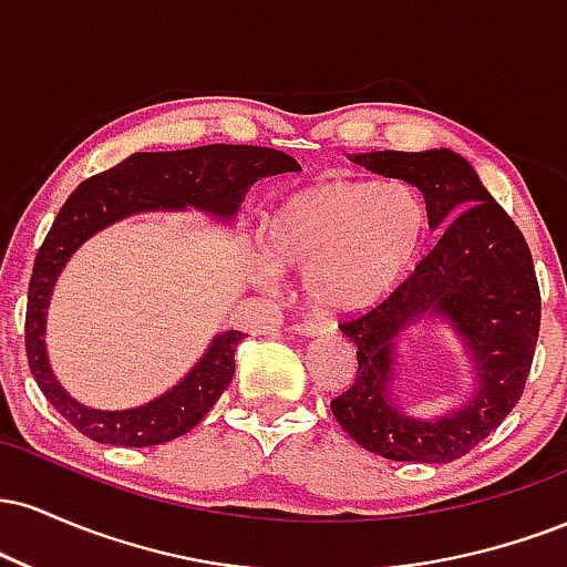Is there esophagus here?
Listing matches in <instances>:
<instances>
[{
  "label": "esophagus",
  "instance_id": "esophagus-1",
  "mask_svg": "<svg viewBox=\"0 0 567 567\" xmlns=\"http://www.w3.org/2000/svg\"><path fill=\"white\" fill-rule=\"evenodd\" d=\"M296 330L303 336H324V333H330V324L322 320H303Z\"/></svg>",
  "mask_w": 567,
  "mask_h": 567
}]
</instances>
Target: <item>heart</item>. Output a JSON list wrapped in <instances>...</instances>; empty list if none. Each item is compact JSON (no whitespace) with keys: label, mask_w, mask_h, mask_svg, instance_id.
Here are the masks:
<instances>
[{"label":"heart","mask_w":567,"mask_h":567,"mask_svg":"<svg viewBox=\"0 0 567 567\" xmlns=\"http://www.w3.org/2000/svg\"><path fill=\"white\" fill-rule=\"evenodd\" d=\"M424 234V197L408 181H328L271 213L266 252L278 271L306 277L317 309L351 315L394 290ZM274 270L261 266L266 285H275Z\"/></svg>","instance_id":"heart-1"}]
</instances>
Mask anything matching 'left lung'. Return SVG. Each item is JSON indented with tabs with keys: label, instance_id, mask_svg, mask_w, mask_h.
Instances as JSON below:
<instances>
[{
	"label": "left lung",
	"instance_id": "1",
	"mask_svg": "<svg viewBox=\"0 0 567 567\" xmlns=\"http://www.w3.org/2000/svg\"><path fill=\"white\" fill-rule=\"evenodd\" d=\"M351 162L419 188L429 226L442 229V237L383 301L338 324L357 343V375L330 410L343 432L370 453L447 464L498 429L525 392L542 328L530 247L470 162L447 148L370 152ZM426 310L454 322L481 370L471 405L440 422L408 420L388 392L393 338Z\"/></svg>",
	"mask_w": 567,
	"mask_h": 567
}]
</instances>
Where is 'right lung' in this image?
Wrapping results in <instances>:
<instances>
[{
	"label": "right lung",
	"mask_w": 567,
	"mask_h": 567,
	"mask_svg": "<svg viewBox=\"0 0 567 567\" xmlns=\"http://www.w3.org/2000/svg\"><path fill=\"white\" fill-rule=\"evenodd\" d=\"M290 154L266 146H213L186 152H138L133 157L97 173L74 188L61 207L48 237L37 252L29 279L25 303V357L34 381L63 419L84 437L103 445L148 447L171 442L194 429L218 402L234 375V351L245 333L226 330L216 336L197 368L173 392L135 410H90L82 408L58 386L44 351V317L48 301L63 264L90 234L138 210L186 207L231 218L245 192L264 175L298 171Z\"/></svg>",
	"instance_id": "add662e5"
}]
</instances>
